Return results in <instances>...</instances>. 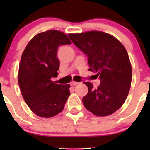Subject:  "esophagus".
<instances>
[{"label":"esophagus","mask_w":150,"mask_h":150,"mask_svg":"<svg viewBox=\"0 0 150 150\" xmlns=\"http://www.w3.org/2000/svg\"><path fill=\"white\" fill-rule=\"evenodd\" d=\"M78 84V82H75V81H72V82L70 83V85L71 86H75V85Z\"/></svg>","instance_id":"obj_1"}]
</instances>
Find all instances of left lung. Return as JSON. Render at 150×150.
<instances>
[{
    "label": "left lung",
    "instance_id": "left-lung-1",
    "mask_svg": "<svg viewBox=\"0 0 150 150\" xmlns=\"http://www.w3.org/2000/svg\"><path fill=\"white\" fill-rule=\"evenodd\" d=\"M68 36L87 56L89 71L101 81L96 89L90 82H84L88 88L83 98L85 107L98 116L112 114L125 102L131 87L132 69L125 47L111 35L100 31Z\"/></svg>",
    "mask_w": 150,
    "mask_h": 150
}]
</instances>
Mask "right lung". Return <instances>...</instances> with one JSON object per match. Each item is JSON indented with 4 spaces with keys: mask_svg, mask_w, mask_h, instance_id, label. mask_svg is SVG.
<instances>
[{
    "mask_svg": "<svg viewBox=\"0 0 150 150\" xmlns=\"http://www.w3.org/2000/svg\"><path fill=\"white\" fill-rule=\"evenodd\" d=\"M71 44L67 36L58 30L36 35L22 53L18 83L21 93L30 110L42 117H51L63 110L70 95L69 84L53 82L59 61V46Z\"/></svg>",
    "mask_w": 150,
    "mask_h": 150,
    "instance_id": "add662e5",
    "label": "right lung"
}]
</instances>
